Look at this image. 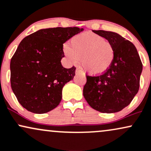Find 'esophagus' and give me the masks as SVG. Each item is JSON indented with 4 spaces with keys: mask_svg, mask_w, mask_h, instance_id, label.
Here are the masks:
<instances>
[{
    "mask_svg": "<svg viewBox=\"0 0 151 151\" xmlns=\"http://www.w3.org/2000/svg\"><path fill=\"white\" fill-rule=\"evenodd\" d=\"M76 75H79V74H81V75L85 76L84 73H83L81 70H80L79 68H77L76 70Z\"/></svg>",
    "mask_w": 151,
    "mask_h": 151,
    "instance_id": "34e87169",
    "label": "esophagus"
}]
</instances>
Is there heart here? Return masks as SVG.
<instances>
[{
    "instance_id": "b5f03b06",
    "label": "heart",
    "mask_w": 151,
    "mask_h": 151,
    "mask_svg": "<svg viewBox=\"0 0 151 151\" xmlns=\"http://www.w3.org/2000/svg\"><path fill=\"white\" fill-rule=\"evenodd\" d=\"M63 53L73 63L81 58V64L90 75L103 74L110 68L114 61L115 50L110 42L103 37L91 32L76 35L70 40V46L65 44Z\"/></svg>"
}]
</instances>
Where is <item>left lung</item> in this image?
<instances>
[{
  "instance_id": "1",
  "label": "left lung",
  "mask_w": 151,
  "mask_h": 151,
  "mask_svg": "<svg viewBox=\"0 0 151 151\" xmlns=\"http://www.w3.org/2000/svg\"><path fill=\"white\" fill-rule=\"evenodd\" d=\"M112 44L115 56L111 65L98 76H87L83 96L95 110L121 111L131 103L139 89L143 65L134 44L116 32L93 30Z\"/></svg>"
}]
</instances>
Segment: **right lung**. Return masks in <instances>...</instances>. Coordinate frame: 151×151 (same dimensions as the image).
<instances>
[{"instance_id": "add662e5", "label": "right lung", "mask_w": 151, "mask_h": 151, "mask_svg": "<svg viewBox=\"0 0 151 151\" xmlns=\"http://www.w3.org/2000/svg\"><path fill=\"white\" fill-rule=\"evenodd\" d=\"M83 28L42 29L24 37L10 61V84L27 110L44 114L59 104L62 89L73 79L76 67L63 68V44Z\"/></svg>"}]
</instances>
